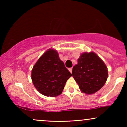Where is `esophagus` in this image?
Masks as SVG:
<instances>
[{
    "label": "esophagus",
    "mask_w": 127,
    "mask_h": 127,
    "mask_svg": "<svg viewBox=\"0 0 127 127\" xmlns=\"http://www.w3.org/2000/svg\"><path fill=\"white\" fill-rule=\"evenodd\" d=\"M68 70H69L70 72L72 73V68H68Z\"/></svg>",
    "instance_id": "obj_1"
}]
</instances>
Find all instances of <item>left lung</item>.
I'll return each instance as SVG.
<instances>
[{
    "mask_svg": "<svg viewBox=\"0 0 127 127\" xmlns=\"http://www.w3.org/2000/svg\"><path fill=\"white\" fill-rule=\"evenodd\" d=\"M72 76L82 93L94 94L104 86L108 77L107 67L95 52L81 54L73 67Z\"/></svg>",
    "mask_w": 127,
    "mask_h": 127,
    "instance_id": "left-lung-1",
    "label": "left lung"
}]
</instances>
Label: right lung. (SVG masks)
I'll return each mask as SVG.
<instances>
[{"label":"right lung","mask_w":127,"mask_h":127,"mask_svg":"<svg viewBox=\"0 0 127 127\" xmlns=\"http://www.w3.org/2000/svg\"><path fill=\"white\" fill-rule=\"evenodd\" d=\"M72 74L60 59L57 50L50 48L40 56L32 70L31 78L36 90L42 95H60Z\"/></svg>","instance_id":"obj_1"}]
</instances>
